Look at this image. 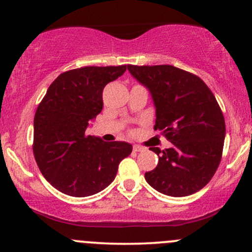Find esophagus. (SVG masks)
Masks as SVG:
<instances>
[{
    "instance_id": "obj_1",
    "label": "esophagus",
    "mask_w": 252,
    "mask_h": 252,
    "mask_svg": "<svg viewBox=\"0 0 252 252\" xmlns=\"http://www.w3.org/2000/svg\"><path fill=\"white\" fill-rule=\"evenodd\" d=\"M132 150H134L135 153H138V152H143L144 148H143V147H141V146H137V144H135V146L132 147Z\"/></svg>"
}]
</instances>
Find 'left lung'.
Masks as SVG:
<instances>
[{
    "mask_svg": "<svg viewBox=\"0 0 252 252\" xmlns=\"http://www.w3.org/2000/svg\"><path fill=\"white\" fill-rule=\"evenodd\" d=\"M128 71L149 91L154 128L172 143L150 148L158 163L144 174L146 181L169 196L198 192L215 175L224 147L225 121L216 97L200 78L172 65H128Z\"/></svg>",
    "mask_w": 252,
    "mask_h": 252,
    "instance_id": "1",
    "label": "left lung"
}]
</instances>
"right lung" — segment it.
<instances>
[{"label":"right lung","instance_id":"add662e5","mask_svg":"<svg viewBox=\"0 0 252 252\" xmlns=\"http://www.w3.org/2000/svg\"><path fill=\"white\" fill-rule=\"evenodd\" d=\"M126 70L89 66L63 72L37 106L34 156L46 180L63 194L82 198L106 189L132 152L130 143L85 134L103 109V89Z\"/></svg>","mask_w":252,"mask_h":252}]
</instances>
